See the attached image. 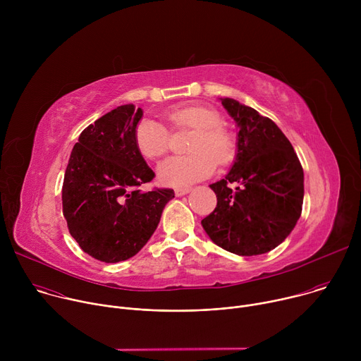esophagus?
<instances>
[{"mask_svg": "<svg viewBox=\"0 0 361 361\" xmlns=\"http://www.w3.org/2000/svg\"><path fill=\"white\" fill-rule=\"evenodd\" d=\"M191 191V188H176V195L177 197H183L185 194H188Z\"/></svg>", "mask_w": 361, "mask_h": 361, "instance_id": "obj_1", "label": "esophagus"}]
</instances>
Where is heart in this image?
<instances>
[{
  "mask_svg": "<svg viewBox=\"0 0 361 361\" xmlns=\"http://www.w3.org/2000/svg\"><path fill=\"white\" fill-rule=\"evenodd\" d=\"M174 128H192L195 134L190 144L191 156L170 157L159 169V181L169 187H187L210 177L219 164H228L234 157V144L230 134L220 127L217 111L201 107H177L167 114ZM169 130L154 118H142L134 128V144L142 157L160 159L169 148Z\"/></svg>",
  "mask_w": 361,
  "mask_h": 361,
  "instance_id": "obj_1",
  "label": "heart"
}]
</instances>
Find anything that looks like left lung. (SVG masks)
<instances>
[{"label": "left lung", "mask_w": 361, "mask_h": 361, "mask_svg": "<svg viewBox=\"0 0 361 361\" xmlns=\"http://www.w3.org/2000/svg\"><path fill=\"white\" fill-rule=\"evenodd\" d=\"M220 99L238 128L237 152L227 176L210 184L217 207L201 226L230 252L264 254L287 238L301 216L302 167L273 120L237 99Z\"/></svg>", "instance_id": "left-lung-1"}]
</instances>
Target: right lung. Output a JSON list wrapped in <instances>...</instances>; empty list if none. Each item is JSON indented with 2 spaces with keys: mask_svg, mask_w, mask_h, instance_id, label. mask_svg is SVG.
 Returning <instances> with one entry per match:
<instances>
[{
  "mask_svg": "<svg viewBox=\"0 0 361 361\" xmlns=\"http://www.w3.org/2000/svg\"><path fill=\"white\" fill-rule=\"evenodd\" d=\"M142 110L120 106L78 137L63 184V213L84 252L104 263L131 259L156 231L170 188L141 191L154 177L134 144Z\"/></svg>",
  "mask_w": 361,
  "mask_h": 361,
  "instance_id": "1",
  "label": "right lung"
}]
</instances>
